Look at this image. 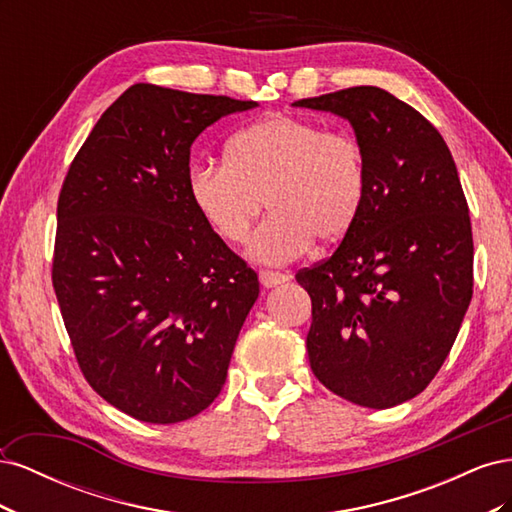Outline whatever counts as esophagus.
I'll list each match as a JSON object with an SVG mask.
<instances>
[{"mask_svg":"<svg viewBox=\"0 0 512 512\" xmlns=\"http://www.w3.org/2000/svg\"><path fill=\"white\" fill-rule=\"evenodd\" d=\"M258 277H260V284L265 288H273V286H280V284L288 282V275H284L280 271H260Z\"/></svg>","mask_w":512,"mask_h":512,"instance_id":"1","label":"esophagus"}]
</instances>
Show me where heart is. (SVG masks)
<instances>
[{"instance_id": "obj_1", "label": "heart", "mask_w": 512, "mask_h": 512, "mask_svg": "<svg viewBox=\"0 0 512 512\" xmlns=\"http://www.w3.org/2000/svg\"><path fill=\"white\" fill-rule=\"evenodd\" d=\"M188 190L226 243L245 239L267 198L271 215L247 241V254L262 265H284L314 239L348 235L363 211L367 173L354 138L275 113L232 136L226 162L194 164Z\"/></svg>"}]
</instances>
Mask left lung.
<instances>
[{
  "label": "left lung",
  "mask_w": 512,
  "mask_h": 512,
  "mask_svg": "<svg viewBox=\"0 0 512 512\" xmlns=\"http://www.w3.org/2000/svg\"><path fill=\"white\" fill-rule=\"evenodd\" d=\"M292 106L346 119L367 173L359 220L329 260L297 273L312 297L309 365L356 406H399L438 374L472 301V226L455 160L421 113L380 87Z\"/></svg>",
  "instance_id": "left-lung-1"
}]
</instances>
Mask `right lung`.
Instances as JSON below:
<instances>
[{
    "instance_id": "1",
    "label": "right lung",
    "mask_w": 512,
    "mask_h": 512,
    "mask_svg": "<svg viewBox=\"0 0 512 512\" xmlns=\"http://www.w3.org/2000/svg\"><path fill=\"white\" fill-rule=\"evenodd\" d=\"M252 100L136 83L106 108L57 203L53 288L83 376L138 421L213 404L258 277L194 207L190 147Z\"/></svg>"
}]
</instances>
